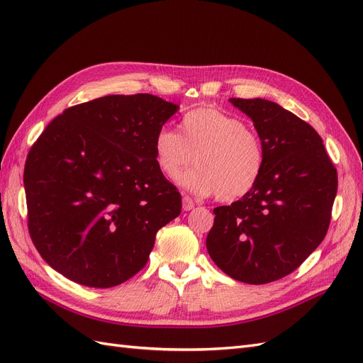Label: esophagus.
<instances>
[{"label": "esophagus", "instance_id": "1", "mask_svg": "<svg viewBox=\"0 0 363 363\" xmlns=\"http://www.w3.org/2000/svg\"><path fill=\"white\" fill-rule=\"evenodd\" d=\"M194 207H195V203L192 201V199H189V196H183V211L189 212Z\"/></svg>", "mask_w": 363, "mask_h": 363}]
</instances>
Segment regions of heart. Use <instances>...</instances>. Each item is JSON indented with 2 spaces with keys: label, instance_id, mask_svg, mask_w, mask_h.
<instances>
[{
  "label": "heart",
  "instance_id": "heart-1",
  "mask_svg": "<svg viewBox=\"0 0 363 363\" xmlns=\"http://www.w3.org/2000/svg\"><path fill=\"white\" fill-rule=\"evenodd\" d=\"M152 150L159 171L171 180L195 156L196 167L183 172L179 184L195 195L215 194L223 203L248 195L265 167V150L256 131L215 107H199L183 115L179 133L160 128Z\"/></svg>",
  "mask_w": 363,
  "mask_h": 363
}]
</instances>
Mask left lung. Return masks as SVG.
Segmentation results:
<instances>
[{"label": "left lung", "mask_w": 363, "mask_h": 363, "mask_svg": "<svg viewBox=\"0 0 363 363\" xmlns=\"http://www.w3.org/2000/svg\"><path fill=\"white\" fill-rule=\"evenodd\" d=\"M255 123L265 150L256 188L213 208L208 256L227 276L250 284L276 281L323 242L332 218L337 172L315 128L262 98H230Z\"/></svg>", "instance_id": "8db88e82"}]
</instances>
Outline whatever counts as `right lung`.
<instances>
[{"instance_id":"obj_1","label":"right lung","mask_w":363,"mask_h":363,"mask_svg":"<svg viewBox=\"0 0 363 363\" xmlns=\"http://www.w3.org/2000/svg\"><path fill=\"white\" fill-rule=\"evenodd\" d=\"M177 111L156 95H107L67 108L42 131L24 186L31 240L52 269L112 288L147 265L159 228L182 212L152 150Z\"/></svg>"}]
</instances>
